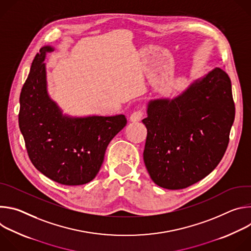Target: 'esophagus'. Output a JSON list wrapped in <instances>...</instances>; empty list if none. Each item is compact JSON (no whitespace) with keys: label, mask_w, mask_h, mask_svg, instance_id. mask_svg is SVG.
<instances>
[{"label":"esophagus","mask_w":251,"mask_h":251,"mask_svg":"<svg viewBox=\"0 0 251 251\" xmlns=\"http://www.w3.org/2000/svg\"><path fill=\"white\" fill-rule=\"evenodd\" d=\"M143 116H144V112H143V110L141 109H138V110H135L131 115H130V121H140Z\"/></svg>","instance_id":"obj_1"}]
</instances>
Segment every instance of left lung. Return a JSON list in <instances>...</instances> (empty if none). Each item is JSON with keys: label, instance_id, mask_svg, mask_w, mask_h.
I'll return each instance as SVG.
<instances>
[{"label": "left lung", "instance_id": "obj_1", "mask_svg": "<svg viewBox=\"0 0 251 251\" xmlns=\"http://www.w3.org/2000/svg\"><path fill=\"white\" fill-rule=\"evenodd\" d=\"M143 157L153 182L181 190L202 180L223 159L234 121L230 78L220 67L181 95L148 104Z\"/></svg>", "mask_w": 251, "mask_h": 251}]
</instances>
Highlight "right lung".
I'll return each mask as SVG.
<instances>
[{"label":"right lung","mask_w":251,"mask_h":251,"mask_svg":"<svg viewBox=\"0 0 251 251\" xmlns=\"http://www.w3.org/2000/svg\"><path fill=\"white\" fill-rule=\"evenodd\" d=\"M51 47L34 56L20 95L19 126L32 165L66 186L89 183L98 174L107 146L126 125L124 115L63 116L47 91L44 60Z\"/></svg>","instance_id":"1"}]
</instances>
